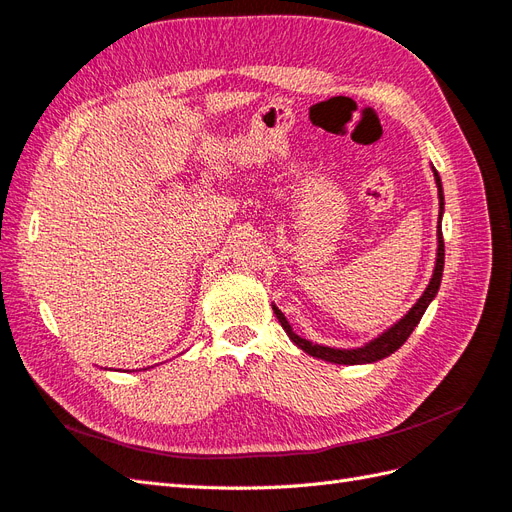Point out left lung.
Instances as JSON below:
<instances>
[{
	"label": "left lung",
	"instance_id": "left-lung-1",
	"mask_svg": "<svg viewBox=\"0 0 512 512\" xmlns=\"http://www.w3.org/2000/svg\"><path fill=\"white\" fill-rule=\"evenodd\" d=\"M433 177H436V185H438V196H440V220H442V209H444V196H442V181H440V175L438 170H433ZM442 271H444V239H442V228L438 224V258H436V269H433V277L431 282L427 286V290L423 292V297L416 301V305L410 309V312L401 318L395 327H391L386 333H382L380 337H376L374 342H369L367 346L363 348H356V350H335V348H327V346H318V344H312L307 342V339L299 337L297 333L292 331V327L288 324V320L284 318V314L280 312L273 305V312L277 316V320H280V324L284 327V331L288 333V337L292 339L294 344H297L303 352L316 356V359H322V361H329V363H339V365H359V363H376L380 359H384V356L393 354L399 346H404L406 339L410 337V333L414 331V327L418 322H421L423 314L427 305L433 301V297L438 294V288H440V282H442Z\"/></svg>",
	"mask_w": 512,
	"mask_h": 512
}]
</instances>
